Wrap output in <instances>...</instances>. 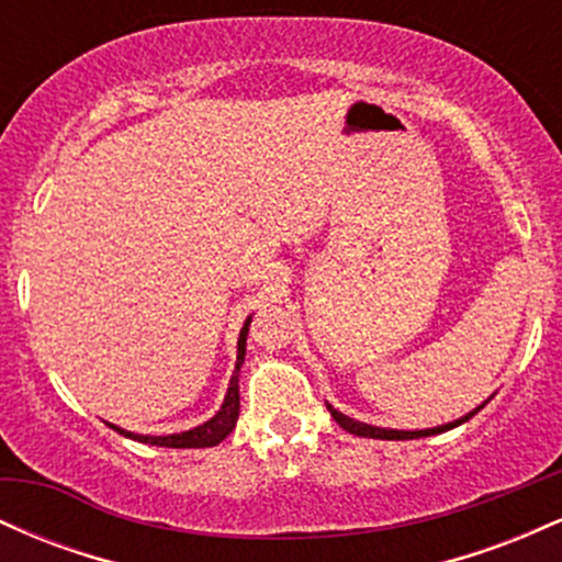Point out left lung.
<instances>
[{
	"label": "left lung",
	"mask_w": 562,
	"mask_h": 562,
	"mask_svg": "<svg viewBox=\"0 0 562 562\" xmlns=\"http://www.w3.org/2000/svg\"><path fill=\"white\" fill-rule=\"evenodd\" d=\"M483 406H486V402H483L481 406H475L473 412H468V415H465V417H460V420H454V423H447V425H438V428H425V430H393V428H375V425L359 423V420H353V417L344 415V412L333 409L330 404H327V409H330L333 420L338 423L340 428H344V430H348V434H353V436H364V438H383V441H409V438L436 436V434H443V430H451V428H457V425L468 423L470 417H473V415H479V412L483 409Z\"/></svg>",
	"instance_id": "8db88e82"
}]
</instances>
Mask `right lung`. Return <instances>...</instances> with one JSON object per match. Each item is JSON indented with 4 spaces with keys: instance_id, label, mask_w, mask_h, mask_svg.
Masks as SVG:
<instances>
[{
    "instance_id": "obj_1",
    "label": "right lung",
    "mask_w": 562,
    "mask_h": 562,
    "mask_svg": "<svg viewBox=\"0 0 562 562\" xmlns=\"http://www.w3.org/2000/svg\"><path fill=\"white\" fill-rule=\"evenodd\" d=\"M248 325L250 317L245 319L240 338H237V362H235V372L229 378V389L227 396H224L222 409L211 417L209 423L198 425V428L184 430V434H171V436H142V434H132V430L119 428V425H111L113 430H119L121 436L134 438L139 443H153V447H169V449H203V447H216L218 441H224L237 425V415H240V367L245 362V338H248Z\"/></svg>"
}]
</instances>
